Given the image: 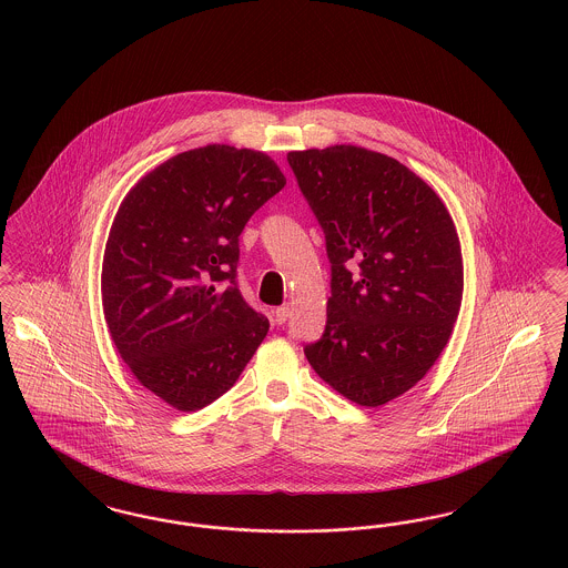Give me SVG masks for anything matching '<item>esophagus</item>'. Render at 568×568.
I'll list each match as a JSON object with an SVG mask.
<instances>
[{"label":"esophagus","instance_id":"34e87169","mask_svg":"<svg viewBox=\"0 0 568 568\" xmlns=\"http://www.w3.org/2000/svg\"><path fill=\"white\" fill-rule=\"evenodd\" d=\"M290 315H292L290 304H283V306H278V308L274 311V320H276V324H285V322L290 320Z\"/></svg>","mask_w":568,"mask_h":568}]
</instances>
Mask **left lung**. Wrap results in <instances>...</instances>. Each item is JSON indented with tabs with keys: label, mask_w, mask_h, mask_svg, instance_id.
<instances>
[{
	"label": "left lung",
	"mask_w": 568,
	"mask_h": 568,
	"mask_svg": "<svg viewBox=\"0 0 568 568\" xmlns=\"http://www.w3.org/2000/svg\"><path fill=\"white\" fill-rule=\"evenodd\" d=\"M325 236L327 322L304 355L338 394L381 406L424 377L458 320L464 268L440 197L387 155L357 146L287 153Z\"/></svg>",
	"instance_id": "left-lung-1"
}]
</instances>
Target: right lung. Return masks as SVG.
<instances>
[{"label": "right lung", "instance_id": "add662e5", "mask_svg": "<svg viewBox=\"0 0 568 568\" xmlns=\"http://www.w3.org/2000/svg\"><path fill=\"white\" fill-rule=\"evenodd\" d=\"M283 187L268 155L209 144L149 172L114 216L102 264L110 336L179 410L215 403L268 334L239 290L241 234Z\"/></svg>", "mask_w": 568, "mask_h": 568}]
</instances>
